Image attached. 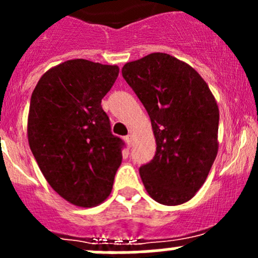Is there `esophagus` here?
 Segmentation results:
<instances>
[{
  "mask_svg": "<svg viewBox=\"0 0 258 258\" xmlns=\"http://www.w3.org/2000/svg\"><path fill=\"white\" fill-rule=\"evenodd\" d=\"M124 141H126V144L128 145V147H131V146H132V137L130 136V135H128V136L124 137Z\"/></svg>",
  "mask_w": 258,
  "mask_h": 258,
  "instance_id": "obj_1",
  "label": "esophagus"
}]
</instances>
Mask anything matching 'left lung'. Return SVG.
Returning <instances> with one entry per match:
<instances>
[{"mask_svg": "<svg viewBox=\"0 0 258 258\" xmlns=\"http://www.w3.org/2000/svg\"><path fill=\"white\" fill-rule=\"evenodd\" d=\"M122 77L145 106L156 139L155 157L140 167L146 191L176 206L195 196L217 156V103L204 79L167 53L122 67Z\"/></svg>", "mask_w": 258, "mask_h": 258, "instance_id": "obj_1", "label": "left lung"}]
</instances>
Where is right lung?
I'll return each mask as SVG.
<instances>
[{
  "label": "right lung",
  "mask_w": 258,
  "mask_h": 258,
  "mask_svg": "<svg viewBox=\"0 0 258 258\" xmlns=\"http://www.w3.org/2000/svg\"><path fill=\"white\" fill-rule=\"evenodd\" d=\"M118 71L70 59L48 70L31 96L27 134L33 157L49 186L76 206L105 201L121 165L124 142L112 135L101 106Z\"/></svg>",
  "instance_id": "obj_1"
}]
</instances>
